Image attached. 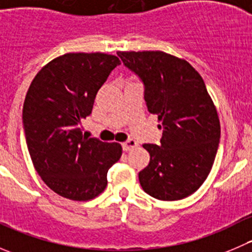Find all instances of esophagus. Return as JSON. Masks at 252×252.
<instances>
[{
  "mask_svg": "<svg viewBox=\"0 0 252 252\" xmlns=\"http://www.w3.org/2000/svg\"><path fill=\"white\" fill-rule=\"evenodd\" d=\"M136 145H138V142H136L135 140H128V141L123 142V144H122V146H123L124 151H129V150L134 149Z\"/></svg>",
  "mask_w": 252,
  "mask_h": 252,
  "instance_id": "obj_1",
  "label": "esophagus"
}]
</instances>
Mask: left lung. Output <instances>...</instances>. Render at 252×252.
<instances>
[{
	"instance_id": "obj_1",
	"label": "left lung",
	"mask_w": 252,
	"mask_h": 252,
	"mask_svg": "<svg viewBox=\"0 0 252 252\" xmlns=\"http://www.w3.org/2000/svg\"><path fill=\"white\" fill-rule=\"evenodd\" d=\"M145 84V101L163 129L161 145L144 144L150 163L139 173L145 192L162 201L194 194L212 169L220 138L217 110L201 75L162 51H119Z\"/></svg>"
}]
</instances>
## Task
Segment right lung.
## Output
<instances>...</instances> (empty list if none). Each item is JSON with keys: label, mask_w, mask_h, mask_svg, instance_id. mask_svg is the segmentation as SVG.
Instances as JSON below:
<instances>
[{"label": "right lung", "mask_w": 252, "mask_h": 252, "mask_svg": "<svg viewBox=\"0 0 252 252\" xmlns=\"http://www.w3.org/2000/svg\"><path fill=\"white\" fill-rule=\"evenodd\" d=\"M118 64L119 58L107 53H64L45 64L30 84L23 106L25 140L36 172L60 196L95 199L107 187L108 169L121 158V144L88 139L80 129Z\"/></svg>", "instance_id": "obj_1"}]
</instances>
